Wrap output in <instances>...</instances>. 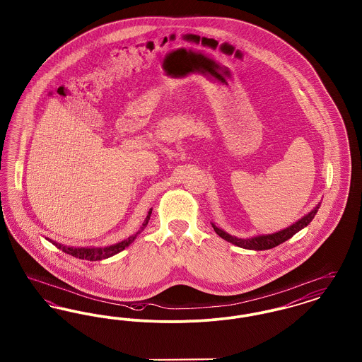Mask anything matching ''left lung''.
Segmentation results:
<instances>
[{"mask_svg":"<svg viewBox=\"0 0 362 362\" xmlns=\"http://www.w3.org/2000/svg\"><path fill=\"white\" fill-rule=\"evenodd\" d=\"M320 207V204L317 206L315 207L310 213H308L305 217H303L301 220H298L296 224L291 225L289 228L286 229H282L273 235H263V236H257V238H251V239H239V238H235V236H230L228 235L226 232H224L223 229L217 228L216 225H213L216 233L223 238L224 240L229 241L238 247L241 248H245V250H255V251H263V250H270V248H274L276 245H279L281 243L284 241L289 240L292 238L293 235H296L298 230H301L303 228H305L307 225L310 224V221L313 220L315 214L317 213Z\"/></svg>","mask_w":362,"mask_h":362,"instance_id":"left-lung-1","label":"left lung"}]
</instances>
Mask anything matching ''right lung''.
I'll use <instances>...</instances> for the list:
<instances>
[{
  "mask_svg": "<svg viewBox=\"0 0 362 362\" xmlns=\"http://www.w3.org/2000/svg\"><path fill=\"white\" fill-rule=\"evenodd\" d=\"M151 214H152V209L149 210V213H148V216L145 218V223L142 224L141 229H144L146 226L149 218H151ZM138 233L139 232H137L134 236H130L127 240H123L121 243H118V244H114V245H110V247H104V248H73V247H66V245H62V244L55 243V241H52L55 247H58L59 250H62L64 252L69 254V255L74 257V258L84 259V260H102V259L110 258V257H112V255L123 251L130 243H133V240L137 238Z\"/></svg>",
  "mask_w": 362,
  "mask_h": 362,
  "instance_id": "add662e5",
  "label": "right lung"
}]
</instances>
